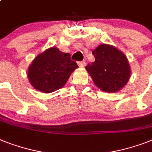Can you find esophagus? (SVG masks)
Listing matches in <instances>:
<instances>
[{
	"label": "esophagus",
	"mask_w": 152,
	"mask_h": 152,
	"mask_svg": "<svg viewBox=\"0 0 152 152\" xmlns=\"http://www.w3.org/2000/svg\"><path fill=\"white\" fill-rule=\"evenodd\" d=\"M78 65L80 66V67H84L85 65H86V62L85 61H79L78 62Z\"/></svg>",
	"instance_id": "1"
}]
</instances>
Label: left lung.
I'll list each match as a JSON object with an SVG mask.
<instances>
[{
	"label": "left lung",
	"mask_w": 152,
	"mask_h": 152,
	"mask_svg": "<svg viewBox=\"0 0 152 152\" xmlns=\"http://www.w3.org/2000/svg\"><path fill=\"white\" fill-rule=\"evenodd\" d=\"M92 54L95 61L86 66L94 84L104 92L115 93L120 91L130 76L127 58L116 48L100 44Z\"/></svg>",
	"instance_id": "1"
}]
</instances>
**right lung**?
I'll return each mask as SVG.
<instances>
[{
    "instance_id": "add662e5",
    "label": "right lung",
    "mask_w": 152,
    "mask_h": 152,
    "mask_svg": "<svg viewBox=\"0 0 152 152\" xmlns=\"http://www.w3.org/2000/svg\"><path fill=\"white\" fill-rule=\"evenodd\" d=\"M78 68L69 53L53 47L36 57L28 69V79L33 87L43 93L61 88L70 75Z\"/></svg>"
}]
</instances>
